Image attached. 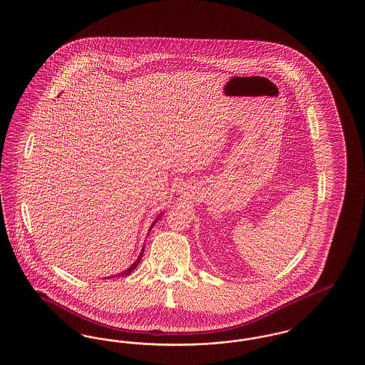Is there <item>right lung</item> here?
<instances>
[{
	"mask_svg": "<svg viewBox=\"0 0 365 365\" xmlns=\"http://www.w3.org/2000/svg\"><path fill=\"white\" fill-rule=\"evenodd\" d=\"M160 217H161V215H160V216L157 217L156 220L153 222V225H152V227L149 228V231H150V230L153 228V226L156 225V222L158 220V219H160ZM142 256H143V247H142V250H140V253H139L138 259H137V261H135L134 264H131V267H130V268H127L125 271H123L122 274H118L116 277H127V275H130V274H131V272H133V271L137 268V265H138L139 261H140V259H142ZM109 278H110V277H109ZM112 278H113V277H112Z\"/></svg>",
	"mask_w": 365,
	"mask_h": 365,
	"instance_id": "right-lung-1",
	"label": "right lung"
}]
</instances>
